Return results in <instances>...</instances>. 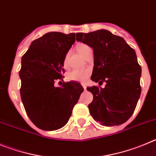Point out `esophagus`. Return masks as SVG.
<instances>
[{
	"instance_id": "esophagus-1",
	"label": "esophagus",
	"mask_w": 156,
	"mask_h": 156,
	"mask_svg": "<svg viewBox=\"0 0 156 156\" xmlns=\"http://www.w3.org/2000/svg\"><path fill=\"white\" fill-rule=\"evenodd\" d=\"M81 85H82V87H83V88H84V89H85H85H86V85H85V82H81Z\"/></svg>"
}]
</instances>
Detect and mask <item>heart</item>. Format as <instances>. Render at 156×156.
I'll list each match as a JSON object with an SVG mask.
<instances>
[{"instance_id":"heart-1","label":"heart","mask_w":156,"mask_h":156,"mask_svg":"<svg viewBox=\"0 0 156 156\" xmlns=\"http://www.w3.org/2000/svg\"><path fill=\"white\" fill-rule=\"evenodd\" d=\"M77 50L81 56L85 57L87 52L91 50V48L85 44H79L77 47ZM67 61H68V56H66L65 59H64V64H67ZM89 74H90L89 70H74L68 74V78L71 81H85L89 76Z\"/></svg>"}]
</instances>
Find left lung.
<instances>
[{"label":"left lung","instance_id":"left-lung-1","mask_svg":"<svg viewBox=\"0 0 156 156\" xmlns=\"http://www.w3.org/2000/svg\"><path fill=\"white\" fill-rule=\"evenodd\" d=\"M76 37L94 50L91 79L106 83L103 88H87L93 95L88 105L90 114L106 127L125 123L134 113L141 91V68L135 51L123 38L106 29L77 33Z\"/></svg>","mask_w":156,"mask_h":156}]
</instances>
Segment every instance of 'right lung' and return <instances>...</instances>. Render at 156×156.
I'll use <instances>...</instances> for the list:
<instances>
[{
    "instance_id": "right-lung-1",
    "label": "right lung",
    "mask_w": 156,
    "mask_h": 156,
    "mask_svg": "<svg viewBox=\"0 0 156 156\" xmlns=\"http://www.w3.org/2000/svg\"><path fill=\"white\" fill-rule=\"evenodd\" d=\"M75 41V33H46L32 42L22 57L21 98L29 119L42 130L64 127L84 90L75 81L54 85L62 80L64 59Z\"/></svg>"
}]
</instances>
